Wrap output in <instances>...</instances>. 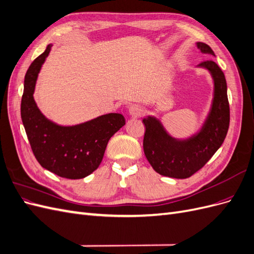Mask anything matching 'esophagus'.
<instances>
[{
    "instance_id": "obj_1",
    "label": "esophagus",
    "mask_w": 254,
    "mask_h": 254,
    "mask_svg": "<svg viewBox=\"0 0 254 254\" xmlns=\"http://www.w3.org/2000/svg\"><path fill=\"white\" fill-rule=\"evenodd\" d=\"M128 112L132 118H140L143 114V108L140 105L133 104V105H130L128 107Z\"/></svg>"
}]
</instances>
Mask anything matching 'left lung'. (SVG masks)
<instances>
[{
  "mask_svg": "<svg viewBox=\"0 0 254 254\" xmlns=\"http://www.w3.org/2000/svg\"><path fill=\"white\" fill-rule=\"evenodd\" d=\"M202 54L215 56L209 45L197 42ZM209 71L213 79V98L204 122L198 131L184 139L167 132L153 115L143 119L146 127L143 148L146 159L158 174L177 179L189 178L209 161L224 143L230 123V108L225 74L213 60L197 65Z\"/></svg>",
  "mask_w": 254,
  "mask_h": 254,
  "instance_id": "8db88e82",
  "label": "left lung"
}]
</instances>
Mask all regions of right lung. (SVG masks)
<instances>
[{"label":"right lung","mask_w":254,"mask_h":254,"mask_svg":"<svg viewBox=\"0 0 254 254\" xmlns=\"http://www.w3.org/2000/svg\"><path fill=\"white\" fill-rule=\"evenodd\" d=\"M53 44H49L30 64L25 75L21 102V119L30 147L40 165L66 179H81L101 164L110 137L125 125L121 113H107L64 126L49 120L34 98L36 82Z\"/></svg>","instance_id":"right-lung-1"}]
</instances>
